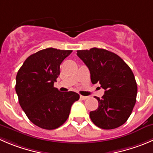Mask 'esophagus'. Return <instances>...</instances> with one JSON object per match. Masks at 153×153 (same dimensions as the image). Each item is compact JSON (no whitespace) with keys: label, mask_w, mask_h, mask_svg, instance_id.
Segmentation results:
<instances>
[{"label":"esophagus","mask_w":153,"mask_h":153,"mask_svg":"<svg viewBox=\"0 0 153 153\" xmlns=\"http://www.w3.org/2000/svg\"><path fill=\"white\" fill-rule=\"evenodd\" d=\"M80 99H82V100H84V99H87V96H80Z\"/></svg>","instance_id":"1"}]
</instances>
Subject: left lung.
Returning a JSON list of instances; mask_svg holds the SVG:
<instances>
[{"label":"left lung","mask_w":153,"mask_h":153,"mask_svg":"<svg viewBox=\"0 0 153 153\" xmlns=\"http://www.w3.org/2000/svg\"><path fill=\"white\" fill-rule=\"evenodd\" d=\"M90 72L93 84L99 83L105 93L96 98L99 107L90 111L92 122L103 129H114L123 125L132 112L137 87L129 66L117 54L103 48L77 51Z\"/></svg>","instance_id":"8db88e82"}]
</instances>
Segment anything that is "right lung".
I'll list each match as a JSON object with an SVG mask.
<instances>
[{
	"instance_id": "1",
	"label": "right lung",
	"mask_w": 153,
	"mask_h": 153,
	"mask_svg": "<svg viewBox=\"0 0 153 153\" xmlns=\"http://www.w3.org/2000/svg\"><path fill=\"white\" fill-rule=\"evenodd\" d=\"M72 50L48 48L31 54L16 75V91L20 106L37 126L52 130L68 119L72 104L79 99L75 92H60L54 83L60 66Z\"/></svg>"
}]
</instances>
